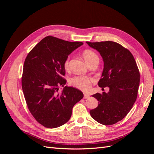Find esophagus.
Instances as JSON below:
<instances>
[{
  "label": "esophagus",
  "instance_id": "34e87169",
  "mask_svg": "<svg viewBox=\"0 0 154 154\" xmlns=\"http://www.w3.org/2000/svg\"><path fill=\"white\" fill-rule=\"evenodd\" d=\"M88 97H89V95L87 94H86V93H84V96H83V97H84L85 99H86V98H88Z\"/></svg>",
  "mask_w": 154,
  "mask_h": 154
}]
</instances>
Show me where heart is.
I'll list each match as a JSON object with an SVG mask.
<instances>
[{
  "instance_id": "heart-1",
  "label": "heart",
  "mask_w": 154,
  "mask_h": 154,
  "mask_svg": "<svg viewBox=\"0 0 154 154\" xmlns=\"http://www.w3.org/2000/svg\"><path fill=\"white\" fill-rule=\"evenodd\" d=\"M83 57L85 62L88 63L92 60H94L95 58H98L97 57V54L93 52L92 51L87 49L85 50L83 52ZM69 64V58H67L66 60V62L64 63V67L66 69L68 68ZM94 81V80L92 78H89L87 76H76L72 78L71 80H70V83L74 86L76 87L82 91H88L91 87V83Z\"/></svg>"
}]
</instances>
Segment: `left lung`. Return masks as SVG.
Listing matches in <instances>:
<instances>
[{
    "label": "left lung",
    "instance_id": "8db88e82",
    "mask_svg": "<svg viewBox=\"0 0 154 154\" xmlns=\"http://www.w3.org/2000/svg\"><path fill=\"white\" fill-rule=\"evenodd\" d=\"M86 43L98 51L104 66L100 87H109V91L93 94L98 106L90 110L91 117L104 125H111L123 119L136 100L140 74L132 53L122 45L112 41Z\"/></svg>",
    "mask_w": 154,
    "mask_h": 154
}]
</instances>
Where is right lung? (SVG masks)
I'll return each instance as SVG.
<instances>
[{"label":"right lung","mask_w":154,"mask_h":154,"mask_svg":"<svg viewBox=\"0 0 154 154\" xmlns=\"http://www.w3.org/2000/svg\"><path fill=\"white\" fill-rule=\"evenodd\" d=\"M83 43L66 41L51 36L37 44L25 60L22 87L27 107L44 127L54 128L66 123L74 105L83 97L82 91L65 86L64 63L68 56Z\"/></svg>","instance_id":"right-lung-1"}]
</instances>
